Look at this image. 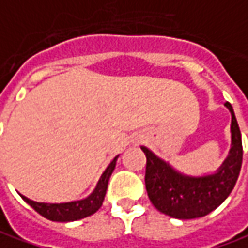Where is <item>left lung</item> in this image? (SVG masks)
<instances>
[{"instance_id": "8db88e82", "label": "left lung", "mask_w": 248, "mask_h": 248, "mask_svg": "<svg viewBox=\"0 0 248 248\" xmlns=\"http://www.w3.org/2000/svg\"><path fill=\"white\" fill-rule=\"evenodd\" d=\"M232 115V148L216 174L204 177L184 175L169 166L165 160L141 147L147 156L145 188L156 209L173 218L192 219L207 216L229 196L242 167V134L232 106L226 101Z\"/></svg>"}]
</instances>
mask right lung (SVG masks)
<instances>
[{
	"label": "right lung",
	"instance_id": "1",
	"mask_svg": "<svg viewBox=\"0 0 248 248\" xmlns=\"http://www.w3.org/2000/svg\"><path fill=\"white\" fill-rule=\"evenodd\" d=\"M116 158L118 156H115L114 160L108 165L106 171L100 177L94 191L90 193L86 199L70 202V203H38V202L30 201L29 198L22 195L23 201L29 203L31 207L42 217L47 218L50 221H56V222H70V221H77V219L89 217L92 214H94L103 204L104 196L107 192L108 180L115 169Z\"/></svg>",
	"mask_w": 248,
	"mask_h": 248
}]
</instances>
